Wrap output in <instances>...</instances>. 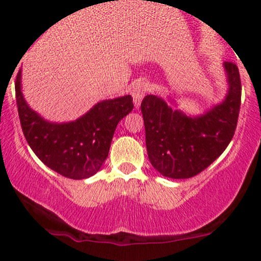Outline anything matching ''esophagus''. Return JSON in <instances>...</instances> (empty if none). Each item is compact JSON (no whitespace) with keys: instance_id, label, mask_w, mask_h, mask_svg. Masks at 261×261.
Segmentation results:
<instances>
[{"instance_id":"34e87169","label":"esophagus","mask_w":261,"mask_h":261,"mask_svg":"<svg viewBox=\"0 0 261 261\" xmlns=\"http://www.w3.org/2000/svg\"><path fill=\"white\" fill-rule=\"evenodd\" d=\"M147 91L148 85L146 82H139L133 87V89H131V95H133L135 108H139L141 106V101H142L143 97H145Z\"/></svg>"}]
</instances>
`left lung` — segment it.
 Returning a JSON list of instances; mask_svg holds the SVG:
<instances>
[{"mask_svg": "<svg viewBox=\"0 0 261 261\" xmlns=\"http://www.w3.org/2000/svg\"><path fill=\"white\" fill-rule=\"evenodd\" d=\"M228 91L221 103L200 115L170 107L174 103L148 94L141 103L146 148L153 168L163 176L188 179L217 160L234 135L241 108L242 86L233 62H223Z\"/></svg>", "mask_w": 261, "mask_h": 261, "instance_id": "8db88e82", "label": "left lung"}]
</instances>
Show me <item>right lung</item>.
<instances>
[{
	"mask_svg": "<svg viewBox=\"0 0 261 261\" xmlns=\"http://www.w3.org/2000/svg\"><path fill=\"white\" fill-rule=\"evenodd\" d=\"M16 99L23 134L33 152L50 169L76 180L101 168L119 121L134 109L131 95H124L99 101L74 121H47L24 99L22 70L17 74Z\"/></svg>",
	"mask_w": 261,
	"mask_h": 261,
	"instance_id": "1",
	"label": "right lung"
}]
</instances>
